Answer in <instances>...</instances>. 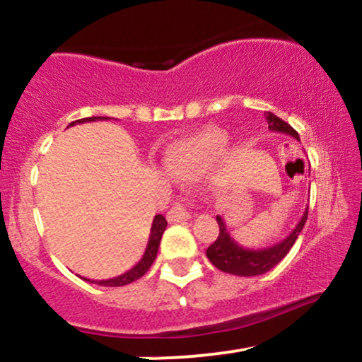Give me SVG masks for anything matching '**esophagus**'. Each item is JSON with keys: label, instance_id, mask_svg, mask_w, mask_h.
Returning a JSON list of instances; mask_svg holds the SVG:
<instances>
[{"label": "esophagus", "instance_id": "34e87169", "mask_svg": "<svg viewBox=\"0 0 362 362\" xmlns=\"http://www.w3.org/2000/svg\"><path fill=\"white\" fill-rule=\"evenodd\" d=\"M170 223H185L190 219V211L185 202H175L167 214Z\"/></svg>", "mask_w": 362, "mask_h": 362}]
</instances>
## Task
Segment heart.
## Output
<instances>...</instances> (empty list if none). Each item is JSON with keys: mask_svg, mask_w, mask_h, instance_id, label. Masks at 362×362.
Listing matches in <instances>:
<instances>
[{"mask_svg": "<svg viewBox=\"0 0 362 362\" xmlns=\"http://www.w3.org/2000/svg\"><path fill=\"white\" fill-rule=\"evenodd\" d=\"M226 144L228 138L223 131H207L173 148L168 156V167L177 177H199L223 155Z\"/></svg>", "mask_w": 362, "mask_h": 362, "instance_id": "1", "label": "heart"}]
</instances>
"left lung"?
Returning a JSON list of instances; mask_svg holds the SVG:
<instances>
[{
	"mask_svg": "<svg viewBox=\"0 0 362 362\" xmlns=\"http://www.w3.org/2000/svg\"><path fill=\"white\" fill-rule=\"evenodd\" d=\"M265 119H267L269 129H271V131L289 134L293 136L294 139L300 141L298 132L294 131L288 122L276 117L272 112H267ZM306 219H308V209L305 211L300 223H298L296 228L291 231L288 238L272 245V247L252 250V248H243L242 245L236 243L235 240L231 238L230 231L226 230V224H224L221 216H216V221L219 224V235L218 238H216V242H213V245H209V248L206 250V255L214 267H218L219 271L226 274H233V276L243 277L260 276V274L269 272L272 267H276V265L288 255L291 247H293L296 238L300 236Z\"/></svg>",
	"mask_w": 362,
	"mask_h": 362,
	"instance_id": "8db88e82",
	"label": "left lung"
}]
</instances>
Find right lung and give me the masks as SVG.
<instances>
[{
	"label": "right lung",
	"mask_w": 362,
	"mask_h": 362,
	"mask_svg": "<svg viewBox=\"0 0 362 362\" xmlns=\"http://www.w3.org/2000/svg\"><path fill=\"white\" fill-rule=\"evenodd\" d=\"M98 119H107V117L80 119V120H74V122L69 124V126H74V124H81V122H93V120H98ZM165 230H167V219H165V216L156 214L155 219H153V224H151V233H149V242H148L146 252H144L143 259H141L138 264L131 269V271L124 272L122 276L112 277V279H107V281H91V279H85V281L93 282V284H98V286H107V288H114V286H126V284H131V282L138 281L139 277H143L144 274L149 271L151 264L155 262L158 247H160L161 236H163Z\"/></svg>",
	"instance_id": "1"
}]
</instances>
